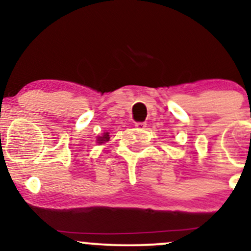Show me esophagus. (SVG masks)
<instances>
[{"label": "esophagus", "mask_w": 251, "mask_h": 251, "mask_svg": "<svg viewBox=\"0 0 251 251\" xmlns=\"http://www.w3.org/2000/svg\"><path fill=\"white\" fill-rule=\"evenodd\" d=\"M135 127L138 129H144L146 127V124L145 123H135Z\"/></svg>", "instance_id": "34e87169"}]
</instances>
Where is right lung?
I'll return each instance as SVG.
<instances>
[{
	"mask_svg": "<svg viewBox=\"0 0 251 251\" xmlns=\"http://www.w3.org/2000/svg\"><path fill=\"white\" fill-rule=\"evenodd\" d=\"M108 139H109L108 133H105V134L102 135V137H99V138H98V143H99V144H102V143L107 142Z\"/></svg>",
	"mask_w": 251,
	"mask_h": 251,
	"instance_id": "add662e5",
	"label": "right lung"
}]
</instances>
